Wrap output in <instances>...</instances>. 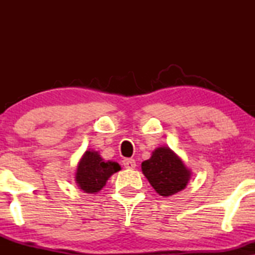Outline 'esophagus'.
Wrapping results in <instances>:
<instances>
[{"label": "esophagus", "instance_id": "1", "mask_svg": "<svg viewBox=\"0 0 255 255\" xmlns=\"http://www.w3.org/2000/svg\"><path fill=\"white\" fill-rule=\"evenodd\" d=\"M123 166L127 169H134L135 168V161L133 159H124L123 160Z\"/></svg>", "mask_w": 255, "mask_h": 255}]
</instances>
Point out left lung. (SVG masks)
Wrapping results in <instances>:
<instances>
[{"instance_id":"8db88e82","label":"left lung","mask_w":255,"mask_h":255,"mask_svg":"<svg viewBox=\"0 0 255 255\" xmlns=\"http://www.w3.org/2000/svg\"><path fill=\"white\" fill-rule=\"evenodd\" d=\"M142 174L160 196H172L184 189L190 170L169 147L154 149L152 156L141 163Z\"/></svg>"}]
</instances>
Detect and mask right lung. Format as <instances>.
<instances>
[{"label":"right lung","instance_id":"add662e5","mask_svg":"<svg viewBox=\"0 0 255 255\" xmlns=\"http://www.w3.org/2000/svg\"><path fill=\"white\" fill-rule=\"evenodd\" d=\"M121 170V166L115 161H104L99 152L86 151L76 168L75 181L80 189L87 194H95L106 186L107 181L114 173Z\"/></svg>","mask_w":255,"mask_h":255}]
</instances>
